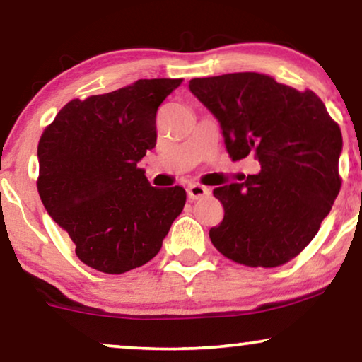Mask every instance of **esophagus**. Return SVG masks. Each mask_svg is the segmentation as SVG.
<instances>
[{
    "label": "esophagus",
    "mask_w": 362,
    "mask_h": 362,
    "mask_svg": "<svg viewBox=\"0 0 362 362\" xmlns=\"http://www.w3.org/2000/svg\"><path fill=\"white\" fill-rule=\"evenodd\" d=\"M187 197H189L191 201H197V199H202V197L209 196L211 194V189L209 187L202 186V185H189L187 186Z\"/></svg>",
    "instance_id": "34e87169"
}]
</instances>
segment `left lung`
Segmentation results:
<instances>
[{"label": "left lung", "instance_id": "8db88e82", "mask_svg": "<svg viewBox=\"0 0 362 362\" xmlns=\"http://www.w3.org/2000/svg\"><path fill=\"white\" fill-rule=\"evenodd\" d=\"M189 90L219 122L234 161L260 171L216 187L224 219L209 230L227 259L279 267L310 244L338 196L343 136L315 92L257 72L192 78Z\"/></svg>", "mask_w": 362, "mask_h": 362}]
</instances>
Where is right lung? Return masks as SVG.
Masks as SVG:
<instances>
[{
    "instance_id": "add662e5",
    "label": "right lung",
    "mask_w": 362,
    "mask_h": 362,
    "mask_svg": "<svg viewBox=\"0 0 362 362\" xmlns=\"http://www.w3.org/2000/svg\"><path fill=\"white\" fill-rule=\"evenodd\" d=\"M182 78H140L71 100L37 146V191L83 264L125 274L150 262L181 214V186L156 189L138 161L156 146V112Z\"/></svg>"
}]
</instances>
